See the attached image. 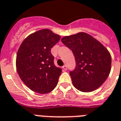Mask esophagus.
Instances as JSON below:
<instances>
[{
  "label": "esophagus",
  "mask_w": 121,
  "mask_h": 121,
  "mask_svg": "<svg viewBox=\"0 0 121 121\" xmlns=\"http://www.w3.org/2000/svg\"><path fill=\"white\" fill-rule=\"evenodd\" d=\"M62 68H63V69L64 71H66V70H67V66H66V65H64L63 67H62Z\"/></svg>",
  "instance_id": "34e87169"
}]
</instances>
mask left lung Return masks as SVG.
Masks as SVG:
<instances>
[{
    "label": "left lung",
    "instance_id": "1",
    "mask_svg": "<svg viewBox=\"0 0 121 121\" xmlns=\"http://www.w3.org/2000/svg\"><path fill=\"white\" fill-rule=\"evenodd\" d=\"M62 42L73 52L75 69L70 72L73 85L82 92L98 89L111 70V56L100 42L85 32L64 36Z\"/></svg>",
    "mask_w": 121,
    "mask_h": 121
}]
</instances>
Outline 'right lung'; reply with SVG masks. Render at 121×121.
<instances>
[{"instance_id": "obj_1", "label": "right lung", "mask_w": 121, "mask_h": 121, "mask_svg": "<svg viewBox=\"0 0 121 121\" xmlns=\"http://www.w3.org/2000/svg\"><path fill=\"white\" fill-rule=\"evenodd\" d=\"M60 36L42 29L27 36L17 50V72L23 83L35 92L45 94L57 85L62 69L54 65L50 50Z\"/></svg>"}]
</instances>
